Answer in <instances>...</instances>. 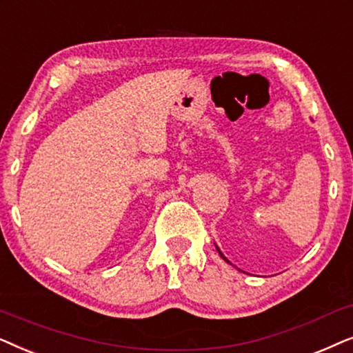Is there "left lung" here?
Listing matches in <instances>:
<instances>
[{
	"label": "left lung",
	"mask_w": 353,
	"mask_h": 353,
	"mask_svg": "<svg viewBox=\"0 0 353 353\" xmlns=\"http://www.w3.org/2000/svg\"><path fill=\"white\" fill-rule=\"evenodd\" d=\"M216 248H218V247H216ZM218 252H219V255H221V258H224V260H225V261H228V263H229V260H228V258H225V256H224V255H223V253H221V250H219V248H218Z\"/></svg>",
	"instance_id": "obj_1"
}]
</instances>
